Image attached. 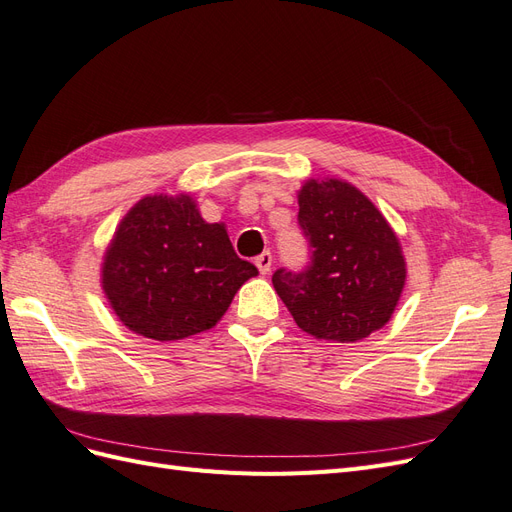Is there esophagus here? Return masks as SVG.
I'll list each match as a JSON object with an SVG mask.
<instances>
[{
    "mask_svg": "<svg viewBox=\"0 0 512 512\" xmlns=\"http://www.w3.org/2000/svg\"><path fill=\"white\" fill-rule=\"evenodd\" d=\"M271 265H273V256L271 252H262L258 258H256V267L262 275H267L271 271Z\"/></svg>",
    "mask_w": 512,
    "mask_h": 512,
    "instance_id": "esophagus-1",
    "label": "esophagus"
}]
</instances>
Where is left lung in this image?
<instances>
[{"instance_id": "left-lung-1", "label": "left lung", "mask_w": 512, "mask_h": 512, "mask_svg": "<svg viewBox=\"0 0 512 512\" xmlns=\"http://www.w3.org/2000/svg\"><path fill=\"white\" fill-rule=\"evenodd\" d=\"M299 226L312 247L301 273L280 269L273 288L299 329L354 344L391 320L406 286V258L378 207L344 179H307Z\"/></svg>"}]
</instances>
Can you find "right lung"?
Returning a JSON list of instances; mask_svg holds the SVG:
<instances>
[{"instance_id":"obj_1","label":"right lung","mask_w":512,"mask_h":512,"mask_svg":"<svg viewBox=\"0 0 512 512\" xmlns=\"http://www.w3.org/2000/svg\"><path fill=\"white\" fill-rule=\"evenodd\" d=\"M256 275L226 226L203 220L192 194H156L119 222L104 252L102 290L130 331L177 342L213 329Z\"/></svg>"}]
</instances>
